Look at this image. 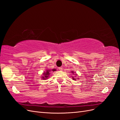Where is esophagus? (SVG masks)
<instances>
[{
	"instance_id": "obj_1",
	"label": "esophagus",
	"mask_w": 120,
	"mask_h": 120,
	"mask_svg": "<svg viewBox=\"0 0 120 120\" xmlns=\"http://www.w3.org/2000/svg\"><path fill=\"white\" fill-rule=\"evenodd\" d=\"M59 70H60V71H61V70H63V68H61V67H60V68H59Z\"/></svg>"
}]
</instances>
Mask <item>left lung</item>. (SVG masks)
I'll return each instance as SVG.
<instances>
[{
	"mask_svg": "<svg viewBox=\"0 0 120 120\" xmlns=\"http://www.w3.org/2000/svg\"><path fill=\"white\" fill-rule=\"evenodd\" d=\"M72 73H73V71H72ZM72 79H74H74H74V78H72Z\"/></svg>",
	"mask_w": 120,
	"mask_h": 120,
	"instance_id": "obj_1",
	"label": "left lung"
}]
</instances>
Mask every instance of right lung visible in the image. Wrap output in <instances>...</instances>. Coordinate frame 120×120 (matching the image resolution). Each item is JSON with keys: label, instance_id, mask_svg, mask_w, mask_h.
Listing matches in <instances>:
<instances>
[{"label": "right lung", "instance_id": "1", "mask_svg": "<svg viewBox=\"0 0 120 120\" xmlns=\"http://www.w3.org/2000/svg\"><path fill=\"white\" fill-rule=\"evenodd\" d=\"M52 71H56V69H53V70H52ZM50 71H51L48 70V71H46V72H44V74H43V75H44V76H43V77H42L43 79H45L46 78H48V77H49V75L50 74H49V73H50V72H49Z\"/></svg>", "mask_w": 120, "mask_h": 120}]
</instances>
